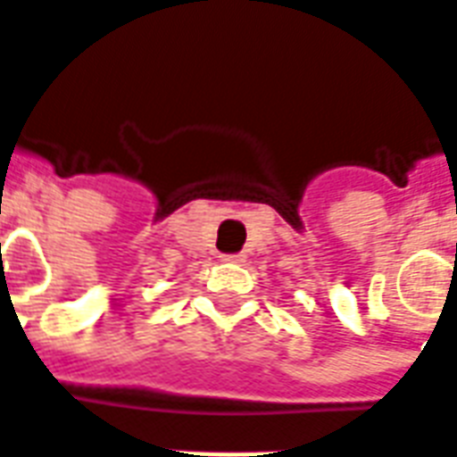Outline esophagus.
I'll return each instance as SVG.
<instances>
[{"label": "esophagus", "instance_id": "esophagus-1", "mask_svg": "<svg viewBox=\"0 0 457 457\" xmlns=\"http://www.w3.org/2000/svg\"><path fill=\"white\" fill-rule=\"evenodd\" d=\"M222 259H225V262H235V264H239V262H245V254H222Z\"/></svg>", "mask_w": 457, "mask_h": 457}]
</instances>
